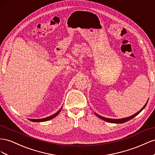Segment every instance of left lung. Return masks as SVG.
Masks as SVG:
<instances>
[{"label": "left lung", "instance_id": "left-lung-1", "mask_svg": "<svg viewBox=\"0 0 155 155\" xmlns=\"http://www.w3.org/2000/svg\"><path fill=\"white\" fill-rule=\"evenodd\" d=\"M147 103H146V104H145L143 106V107L142 108H141L139 112H138L137 113L134 114V115H132V116H130V117L122 118V119H110V118H107V117H104L101 116H99V115H98V114H96V113H95V115H96V116H97V117L101 118V119H103V120H104V121H107V122H109V123H125V122H127V121H128L130 120V119H132V118H134L135 116H137V115L139 114L144 109V108H145V107H146Z\"/></svg>", "mask_w": 155, "mask_h": 155}]
</instances>
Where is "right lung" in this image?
<instances>
[{
	"label": "right lung",
	"mask_w": 155,
	"mask_h": 155,
	"mask_svg": "<svg viewBox=\"0 0 155 155\" xmlns=\"http://www.w3.org/2000/svg\"><path fill=\"white\" fill-rule=\"evenodd\" d=\"M61 108H62V107H61V108H60V110H58V111L57 112L56 114L52 115V116H48V117H45V118H43V119H29V120L31 121H33V122H42V121H48V120H50V119L55 117L57 116V115H58V114L60 112V111L61 110Z\"/></svg>",
	"instance_id": "1"
}]
</instances>
